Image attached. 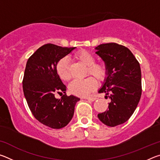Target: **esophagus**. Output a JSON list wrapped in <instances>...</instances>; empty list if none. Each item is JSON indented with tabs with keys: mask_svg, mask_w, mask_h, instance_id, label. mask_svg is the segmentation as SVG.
I'll return each instance as SVG.
<instances>
[{
	"mask_svg": "<svg viewBox=\"0 0 160 160\" xmlns=\"http://www.w3.org/2000/svg\"><path fill=\"white\" fill-rule=\"evenodd\" d=\"M85 99L89 100V101L93 102V101H94V100H96L97 98H96V97H85Z\"/></svg>",
	"mask_w": 160,
	"mask_h": 160,
	"instance_id": "esophagus-1",
	"label": "esophagus"
}]
</instances>
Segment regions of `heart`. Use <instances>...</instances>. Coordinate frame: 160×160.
Returning <instances> with one entry per match:
<instances>
[{"mask_svg":"<svg viewBox=\"0 0 160 160\" xmlns=\"http://www.w3.org/2000/svg\"><path fill=\"white\" fill-rule=\"evenodd\" d=\"M74 57L86 66L85 75H91L99 82L104 81L108 75L107 65L103 62H95V57L88 50L82 49L77 51ZM56 72L62 80L68 81L71 78L70 66L66 57L57 61L55 66ZM97 82L92 77H88L83 80H75L70 84V93L78 97H85L93 92L97 88Z\"/></svg>","mask_w":160,"mask_h":160,"instance_id":"heart-1","label":"heart"}]
</instances>
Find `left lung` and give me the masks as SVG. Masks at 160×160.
I'll use <instances>...</instances> for the list:
<instances>
[{
	"mask_svg": "<svg viewBox=\"0 0 160 160\" xmlns=\"http://www.w3.org/2000/svg\"><path fill=\"white\" fill-rule=\"evenodd\" d=\"M96 49L108 68L99 93L105 92L111 99L109 109L99 113L98 118L105 125L114 127L128 121L138 104L142 94L141 70L133 54L123 45L107 43Z\"/></svg>",
	"mask_w": 160,
	"mask_h": 160,
	"instance_id": "1",
	"label": "left lung"
}]
</instances>
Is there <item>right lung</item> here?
<instances>
[{
    "instance_id": "1",
    "label": "right lung",
    "mask_w": 160,
    "mask_h": 160,
    "mask_svg": "<svg viewBox=\"0 0 160 160\" xmlns=\"http://www.w3.org/2000/svg\"><path fill=\"white\" fill-rule=\"evenodd\" d=\"M75 47H61L47 44L29 58L22 80L24 94L34 118L51 128L66 126L74 114L75 104L80 99L67 96L66 87L56 72L57 61ZM64 94L56 99V93Z\"/></svg>"
}]
</instances>
